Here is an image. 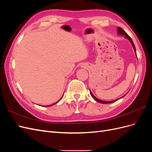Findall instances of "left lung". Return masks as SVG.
<instances>
[{
	"mask_svg": "<svg viewBox=\"0 0 152 152\" xmlns=\"http://www.w3.org/2000/svg\"><path fill=\"white\" fill-rule=\"evenodd\" d=\"M117 34H118V35H124V36H125V38H126V39H128L129 40V42L131 43V44H132V45L133 48H134L135 54H136V48H135V46H134V43H133V42H132V40L131 38L128 35V34L126 33V32L125 31H124V30H123L121 28H120V27H118V28H117ZM90 93H91V95L92 96V97H93V98L96 101H97L98 102H99V103H103V104H107V103H113V102H116V101H117L118 99H121V98H123L124 96H126V94H125L124 96H123L122 98H118V99H115V100H113V101H110V102H106V101H102V100H100V99H98V98H96V97H95V96H94V94H93V93H92V92H91V91H90Z\"/></svg>",
	"mask_w": 152,
	"mask_h": 152,
	"instance_id": "1",
	"label": "left lung"
}]
</instances>
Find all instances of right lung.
Here are the masks:
<instances>
[{"label":"right lung","mask_w":152,"mask_h":152,"mask_svg":"<svg viewBox=\"0 0 152 152\" xmlns=\"http://www.w3.org/2000/svg\"><path fill=\"white\" fill-rule=\"evenodd\" d=\"M62 98H63V96H62ZM62 98L60 99H59V100H61V99H62ZM59 100L58 101V102H56V103H53V104H50V105H48V106H44V107H50V106H52V105H54V104H56V103H58L59 102Z\"/></svg>","instance_id":"add662e5"}]
</instances>
